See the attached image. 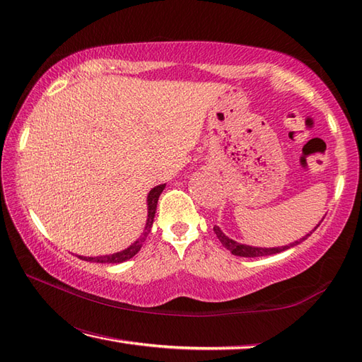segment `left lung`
Instances as JSON below:
<instances>
[{
  "label": "left lung",
  "mask_w": 362,
  "mask_h": 362,
  "mask_svg": "<svg viewBox=\"0 0 362 362\" xmlns=\"http://www.w3.org/2000/svg\"><path fill=\"white\" fill-rule=\"evenodd\" d=\"M319 226V225H317ZM316 226V228H317ZM315 228V230H316ZM214 233H216V236H217V239L221 240V243L222 245L226 248V250H230L231 251V255H234V256H240V257H260V256H270V255H276V253H281V251H285V250H288V248H291V247H296L298 243H300L302 240H305L310 234H312V231H310V234H307L305 238H302L300 240H296V242H293V243H290V245H285V247H276V248H257V247H250V245H243V243H238V242H234L233 239H230L228 236H225V234L222 233V230L219 228V226L217 225H214ZM313 230V231H315Z\"/></svg>",
  "instance_id": "8db88e82"
}]
</instances>
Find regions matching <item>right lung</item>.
<instances>
[{
  "label": "right lung",
  "mask_w": 362,
  "mask_h": 362,
  "mask_svg": "<svg viewBox=\"0 0 362 362\" xmlns=\"http://www.w3.org/2000/svg\"><path fill=\"white\" fill-rule=\"evenodd\" d=\"M163 189H165V185H158V187H156V188H153V189L149 191V194H148V221H146L145 231H143L141 236L136 242H134L131 247L120 251V253H114V255H109V256H98V257H83V256H78V257L83 259V260H88V262L120 264V262H124V260H128V259L136 256L139 251H140L143 242L146 240V236H148L149 231H151V226H153L156 209H157V200H158V197H160Z\"/></svg>",
  "instance_id": "add662e5"
}]
</instances>
